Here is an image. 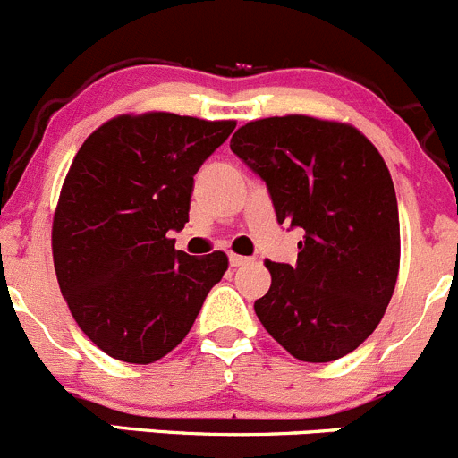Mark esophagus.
Wrapping results in <instances>:
<instances>
[{
	"instance_id": "esophagus-1",
	"label": "esophagus",
	"mask_w": 458,
	"mask_h": 458,
	"mask_svg": "<svg viewBox=\"0 0 458 458\" xmlns=\"http://www.w3.org/2000/svg\"><path fill=\"white\" fill-rule=\"evenodd\" d=\"M229 263H232V267H241V265L250 263V259H245V256H241V254H232L229 256Z\"/></svg>"
}]
</instances>
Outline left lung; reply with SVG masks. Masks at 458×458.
<instances>
[{
  "instance_id": "1",
  "label": "left lung",
  "mask_w": 458,
  "mask_h": 458,
  "mask_svg": "<svg viewBox=\"0 0 458 458\" xmlns=\"http://www.w3.org/2000/svg\"><path fill=\"white\" fill-rule=\"evenodd\" d=\"M232 150L259 173L276 220L301 226L297 265L272 263L254 303L269 335L301 362L355 351L385 317L400 269L394 182L355 125L306 114L250 121Z\"/></svg>"
}]
</instances>
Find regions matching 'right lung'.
<instances>
[{
    "label": "right lung",
    "mask_w": 458,
    "mask_h": 458,
    "mask_svg": "<svg viewBox=\"0 0 458 458\" xmlns=\"http://www.w3.org/2000/svg\"><path fill=\"white\" fill-rule=\"evenodd\" d=\"M236 121L119 114L96 128L60 189L51 250L82 333L114 360L152 364L189 335L225 251L195 259L168 233L189 222L193 175Z\"/></svg>",
    "instance_id": "add662e5"
}]
</instances>
